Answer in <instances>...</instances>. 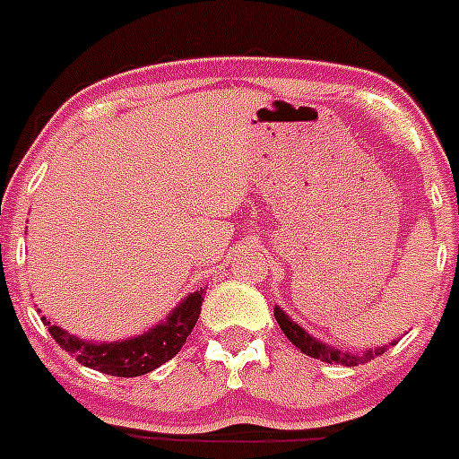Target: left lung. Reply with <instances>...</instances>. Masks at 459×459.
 Here are the masks:
<instances>
[{"label": "left lung", "mask_w": 459, "mask_h": 459, "mask_svg": "<svg viewBox=\"0 0 459 459\" xmlns=\"http://www.w3.org/2000/svg\"><path fill=\"white\" fill-rule=\"evenodd\" d=\"M275 322L280 324V328H282V333L287 335V338L291 340V344H296L299 350L303 351V354L312 356V359H319L324 360V363H342V366H360V363H366V360L375 359V356L384 354V347L381 350H375V351H366V354H342V351L338 350H331L328 344L319 342V340L310 338V335L303 331L301 326L296 322H291L290 317H287L285 312L280 310V307H275Z\"/></svg>", "instance_id": "8db88e82"}]
</instances>
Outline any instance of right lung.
Here are the masks:
<instances>
[{
  "mask_svg": "<svg viewBox=\"0 0 459 459\" xmlns=\"http://www.w3.org/2000/svg\"><path fill=\"white\" fill-rule=\"evenodd\" d=\"M202 301H204V290L193 291L186 296V301L179 303V307L168 317V322L158 324L156 328L142 333L140 338L124 340V342H103L91 344L84 342L80 338H73L66 331L48 322L46 317L43 324L48 326L55 342L66 350L68 354L75 356L78 363L82 366L100 370L105 375L112 377H140L147 372L156 370L158 366H163L165 360L179 354L184 347L186 338L193 331L195 322L200 317Z\"/></svg>",
  "mask_w": 459,
  "mask_h": 459,
  "instance_id": "obj_1",
  "label": "right lung"
}]
</instances>
